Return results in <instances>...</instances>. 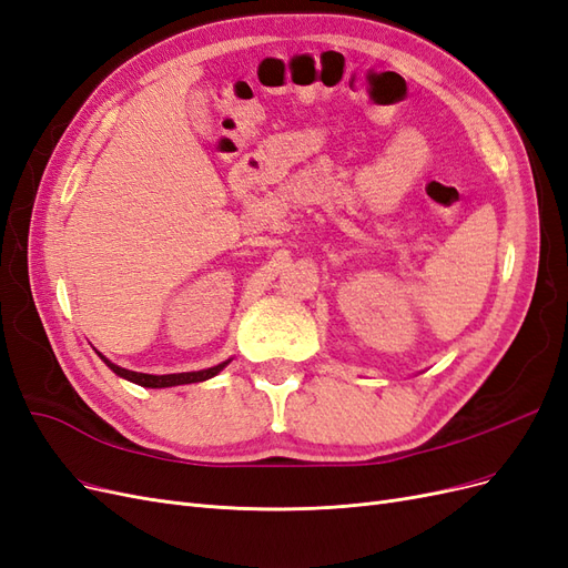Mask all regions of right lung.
Here are the masks:
<instances>
[{"instance_id": "obj_1", "label": "right lung", "mask_w": 568, "mask_h": 568, "mask_svg": "<svg viewBox=\"0 0 568 568\" xmlns=\"http://www.w3.org/2000/svg\"><path fill=\"white\" fill-rule=\"evenodd\" d=\"M99 357L104 359L106 367L118 374L120 379H128L136 386H144V388H170V386H182V384H199V382H205V379H213L215 374H220L222 369H225L232 359H225V363H220L215 367H209V369H201V372H182V374H142V372H132V369H125V367H118L113 365L109 357H104L99 353Z\"/></svg>"}]
</instances>
